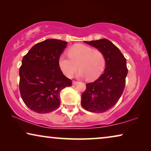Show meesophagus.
I'll use <instances>...</instances> for the list:
<instances>
[{
    "label": "esophagus",
    "mask_w": 151,
    "mask_h": 151,
    "mask_svg": "<svg viewBox=\"0 0 151 151\" xmlns=\"http://www.w3.org/2000/svg\"><path fill=\"white\" fill-rule=\"evenodd\" d=\"M72 83H73V84H74V85H76V84H77L78 83V82L75 81V80H73V82H72Z\"/></svg>",
    "instance_id": "obj_1"
}]
</instances>
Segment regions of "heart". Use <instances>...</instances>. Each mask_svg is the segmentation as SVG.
I'll return each mask as SVG.
<instances>
[{
  "instance_id": "heart-1",
  "label": "heart",
  "mask_w": 151,
  "mask_h": 151,
  "mask_svg": "<svg viewBox=\"0 0 151 151\" xmlns=\"http://www.w3.org/2000/svg\"><path fill=\"white\" fill-rule=\"evenodd\" d=\"M67 55L69 58L60 56L58 59L60 69L67 77H71L78 67V75L86 76L88 80L97 79L104 71L106 58L100 49L77 44L68 49Z\"/></svg>"
}]
</instances>
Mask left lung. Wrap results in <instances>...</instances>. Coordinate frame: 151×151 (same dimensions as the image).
Wrapping results in <instances>:
<instances>
[{"label": "left lung", "mask_w": 151, "mask_h": 151, "mask_svg": "<svg viewBox=\"0 0 151 151\" xmlns=\"http://www.w3.org/2000/svg\"><path fill=\"white\" fill-rule=\"evenodd\" d=\"M104 53L106 68L93 82L86 84L81 104L85 110L104 113L117 104L122 94L128 73L127 59L117 47L107 39L86 42Z\"/></svg>", "instance_id": "left-lung-1"}]
</instances>
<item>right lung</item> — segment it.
I'll return each mask as SVG.
<instances>
[{"label": "right lung", "instance_id": "1", "mask_svg": "<svg viewBox=\"0 0 151 151\" xmlns=\"http://www.w3.org/2000/svg\"><path fill=\"white\" fill-rule=\"evenodd\" d=\"M65 41L47 39L37 43L24 55L19 70V90L26 106L38 113H47L60 104V93L71 86V80L63 73L58 59Z\"/></svg>", "mask_w": 151, "mask_h": 151}]
</instances>
